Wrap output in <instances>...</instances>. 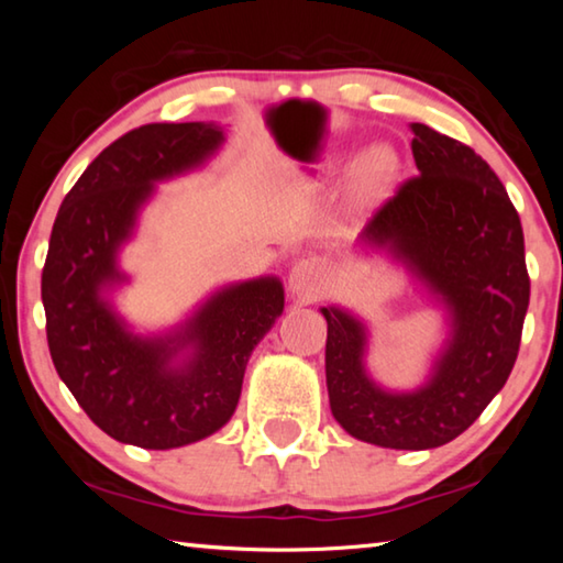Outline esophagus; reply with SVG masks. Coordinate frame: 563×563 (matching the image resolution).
Returning <instances> with one entry per match:
<instances>
[{"label":"esophagus","mask_w":563,"mask_h":563,"mask_svg":"<svg viewBox=\"0 0 563 563\" xmlns=\"http://www.w3.org/2000/svg\"><path fill=\"white\" fill-rule=\"evenodd\" d=\"M322 288H325V283H322V268L318 261L308 258L295 265L290 273V290L298 295L302 302L316 300Z\"/></svg>","instance_id":"esophagus-1"}]
</instances>
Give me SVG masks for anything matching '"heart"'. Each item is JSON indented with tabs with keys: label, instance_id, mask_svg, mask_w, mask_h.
<instances>
[{
	"label": "heart",
	"instance_id": "b5f03b06",
	"mask_svg": "<svg viewBox=\"0 0 563 563\" xmlns=\"http://www.w3.org/2000/svg\"><path fill=\"white\" fill-rule=\"evenodd\" d=\"M373 164H375V170H377V174H387V170H389V158H387L385 154L375 156Z\"/></svg>",
	"mask_w": 563,
	"mask_h": 563
}]
</instances>
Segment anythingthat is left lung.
<instances>
[{
    "instance_id": "1",
    "label": "left lung",
    "mask_w": 563,
    "mask_h": 563,
    "mask_svg": "<svg viewBox=\"0 0 563 563\" xmlns=\"http://www.w3.org/2000/svg\"><path fill=\"white\" fill-rule=\"evenodd\" d=\"M409 131L419 174L377 208L362 241L387 245L442 295L450 347L422 389L389 395L362 369L360 322L322 308L325 377L342 430L389 450H432L460 437L509 379L531 283L519 213L487 161L424 123Z\"/></svg>"
}]
</instances>
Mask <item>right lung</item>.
Returning a JSON list of instances; mask_svg holds the SVG:
<instances>
[{
  "mask_svg": "<svg viewBox=\"0 0 563 563\" xmlns=\"http://www.w3.org/2000/svg\"><path fill=\"white\" fill-rule=\"evenodd\" d=\"M223 141L216 123H146L91 161L56 213L42 271L46 342L76 402L113 440L174 450L231 419L253 347L283 312V285L261 278L213 295L176 335L141 340L99 298L117 280V247L154 180L201 164ZM186 344L195 357L170 368Z\"/></svg>",
  "mask_w": 563,
  "mask_h": 563,
  "instance_id": "add662e5",
  "label": "right lung"
}]
</instances>
